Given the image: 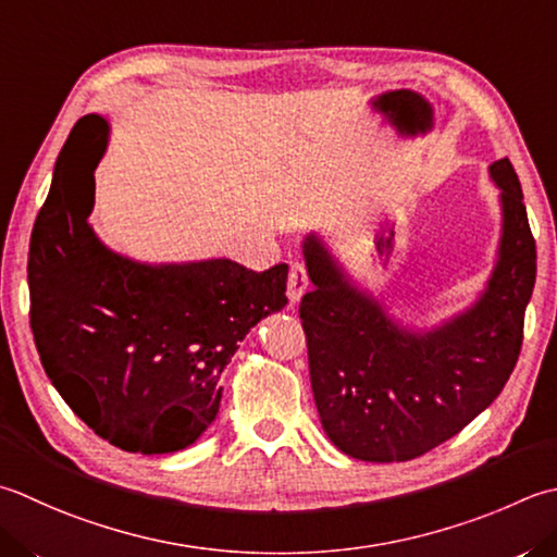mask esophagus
<instances>
[{"instance_id": "esophagus-1", "label": "esophagus", "mask_w": 557, "mask_h": 557, "mask_svg": "<svg viewBox=\"0 0 557 557\" xmlns=\"http://www.w3.org/2000/svg\"><path fill=\"white\" fill-rule=\"evenodd\" d=\"M309 289V275L304 263H292L289 265V277H287V297L289 304H299L304 294Z\"/></svg>"}]
</instances>
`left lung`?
<instances>
[{"instance_id":"left-lung-1","label":"left lung","mask_w":557,"mask_h":557,"mask_svg":"<svg viewBox=\"0 0 557 557\" xmlns=\"http://www.w3.org/2000/svg\"><path fill=\"white\" fill-rule=\"evenodd\" d=\"M490 178L503 207L495 268L471 307L428 331L396 321L319 234L304 238L313 289L299 315L313 400L329 440L352 459L391 463L428 454L481 416L517 364L536 242L511 161H495Z\"/></svg>"}]
</instances>
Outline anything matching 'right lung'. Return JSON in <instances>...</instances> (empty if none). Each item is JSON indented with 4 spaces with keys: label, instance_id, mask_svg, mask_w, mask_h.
Returning <instances> with one entry per match:
<instances>
[{
    "label": "right lung",
    "instance_id": "1",
    "mask_svg": "<svg viewBox=\"0 0 557 557\" xmlns=\"http://www.w3.org/2000/svg\"><path fill=\"white\" fill-rule=\"evenodd\" d=\"M108 120L74 125L28 248L30 331L64 403L123 451L173 454L220 412V376L238 343L287 304V265L228 258L139 263L89 224Z\"/></svg>",
    "mask_w": 557,
    "mask_h": 557
}]
</instances>
